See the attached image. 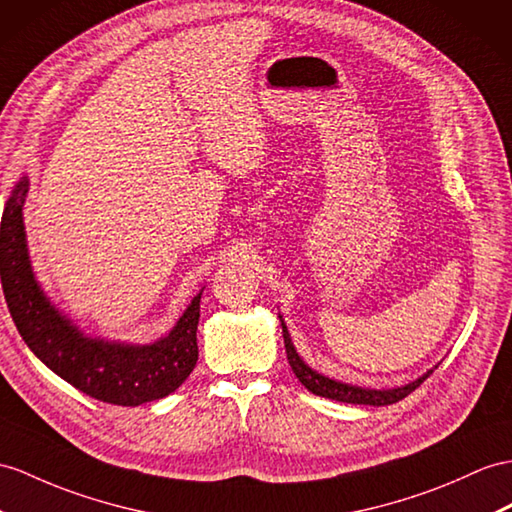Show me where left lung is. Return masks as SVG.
I'll use <instances>...</instances> for the list:
<instances>
[{"label":"left lung","instance_id":"obj_1","mask_svg":"<svg viewBox=\"0 0 512 512\" xmlns=\"http://www.w3.org/2000/svg\"><path fill=\"white\" fill-rule=\"evenodd\" d=\"M282 336H284V347H286V358H289V365L293 369V373L297 376V380L302 382L310 393H315L319 397H328V400H336V402H345V404H369V406H389L404 400L406 395L413 393L417 386L426 380L432 371H428L426 376H421L419 380L410 382L406 386H400V389H389V391H371V389H360V386H350L343 382L330 380L321 373L313 371L308 365H304V360L297 356L295 347L291 343L289 330L282 323Z\"/></svg>","mask_w":512,"mask_h":512}]
</instances>
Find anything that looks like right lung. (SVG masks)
Here are the masks:
<instances>
[{"instance_id": "right-lung-1", "label": "right lung", "mask_w": 512, "mask_h": 512, "mask_svg": "<svg viewBox=\"0 0 512 512\" xmlns=\"http://www.w3.org/2000/svg\"><path fill=\"white\" fill-rule=\"evenodd\" d=\"M23 178L4 208L0 223V276L10 317L30 350L62 380L99 402L139 406L173 393L197 363L199 293L178 326L154 345H119L84 339L47 302L30 269L21 208Z\"/></svg>"}]
</instances>
